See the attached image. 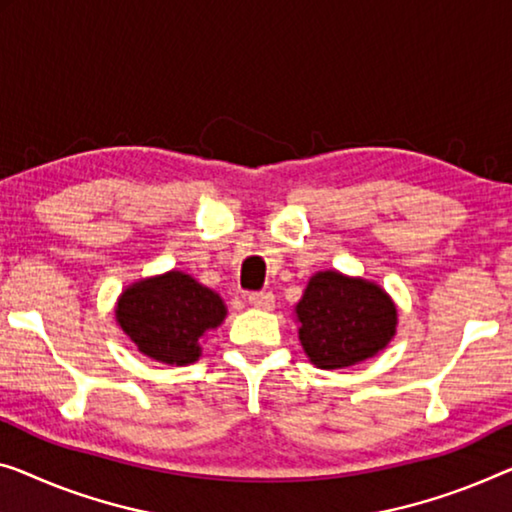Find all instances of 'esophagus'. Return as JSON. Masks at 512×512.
Here are the masks:
<instances>
[{
	"instance_id": "obj_1",
	"label": "esophagus",
	"mask_w": 512,
	"mask_h": 512,
	"mask_svg": "<svg viewBox=\"0 0 512 512\" xmlns=\"http://www.w3.org/2000/svg\"><path fill=\"white\" fill-rule=\"evenodd\" d=\"M248 303L255 305V308H262V310H271L273 303H276V299H273L271 292H266V289H262V292H253L248 294Z\"/></svg>"
}]
</instances>
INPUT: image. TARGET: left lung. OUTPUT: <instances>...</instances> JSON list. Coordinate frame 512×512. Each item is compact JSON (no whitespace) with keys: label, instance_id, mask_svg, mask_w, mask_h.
<instances>
[{"label":"left lung","instance_id":"left-lung-1","mask_svg":"<svg viewBox=\"0 0 512 512\" xmlns=\"http://www.w3.org/2000/svg\"><path fill=\"white\" fill-rule=\"evenodd\" d=\"M296 317L305 354L322 370L349 368L375 356L398 324V310L384 289L338 271L310 278Z\"/></svg>","mask_w":512,"mask_h":512}]
</instances>
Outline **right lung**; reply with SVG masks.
<instances>
[{"instance_id": "1", "label": "right lung", "mask_w": 512, "mask_h": 512, "mask_svg": "<svg viewBox=\"0 0 512 512\" xmlns=\"http://www.w3.org/2000/svg\"><path fill=\"white\" fill-rule=\"evenodd\" d=\"M223 319V299L181 271L137 282L117 305V322L137 349L170 365L197 361L200 342Z\"/></svg>"}]
</instances>
